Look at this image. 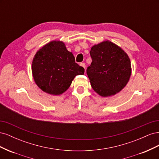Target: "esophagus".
<instances>
[{
  "label": "esophagus",
  "mask_w": 159,
  "mask_h": 159,
  "mask_svg": "<svg viewBox=\"0 0 159 159\" xmlns=\"http://www.w3.org/2000/svg\"><path fill=\"white\" fill-rule=\"evenodd\" d=\"M81 66H82L84 69H85V64L84 63H80V64Z\"/></svg>",
  "instance_id": "obj_1"
}]
</instances>
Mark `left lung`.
<instances>
[{"mask_svg":"<svg viewBox=\"0 0 159 159\" xmlns=\"http://www.w3.org/2000/svg\"><path fill=\"white\" fill-rule=\"evenodd\" d=\"M91 65L87 74L91 85L102 97H109L121 91L131 74V66L127 53L109 40L91 47Z\"/></svg>","mask_w":159,"mask_h":159,"instance_id":"1","label":"left lung"}]
</instances>
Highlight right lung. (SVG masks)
Here are the masks:
<instances>
[{
	"label": "right lung",
	"mask_w": 159,
	"mask_h": 159,
	"mask_svg": "<svg viewBox=\"0 0 159 159\" xmlns=\"http://www.w3.org/2000/svg\"><path fill=\"white\" fill-rule=\"evenodd\" d=\"M32 71L35 83L43 91L60 95L68 89L77 75L84 74V68L75 63L71 52L61 41H52L34 57Z\"/></svg>",
	"instance_id": "add662e5"
}]
</instances>
